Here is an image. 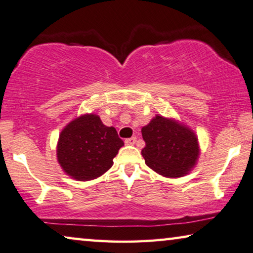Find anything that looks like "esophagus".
Masks as SVG:
<instances>
[{
    "label": "esophagus",
    "mask_w": 253,
    "mask_h": 253,
    "mask_svg": "<svg viewBox=\"0 0 253 253\" xmlns=\"http://www.w3.org/2000/svg\"><path fill=\"white\" fill-rule=\"evenodd\" d=\"M125 143L127 145H134L136 143V137H130L125 139Z\"/></svg>",
    "instance_id": "obj_1"
}]
</instances>
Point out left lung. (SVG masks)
<instances>
[{
    "label": "left lung",
    "instance_id": "left-lung-1",
    "mask_svg": "<svg viewBox=\"0 0 253 253\" xmlns=\"http://www.w3.org/2000/svg\"><path fill=\"white\" fill-rule=\"evenodd\" d=\"M142 156L157 174L168 178L187 175L195 167L200 145L197 134L183 122L157 115L142 127Z\"/></svg>",
    "mask_w": 253,
    "mask_h": 253
}]
</instances>
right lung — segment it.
<instances>
[{
	"mask_svg": "<svg viewBox=\"0 0 253 253\" xmlns=\"http://www.w3.org/2000/svg\"><path fill=\"white\" fill-rule=\"evenodd\" d=\"M123 145L115 127L103 125L97 115L85 114L71 120L61 130L56 159L66 175L86 182L108 171Z\"/></svg>",
	"mask_w": 253,
	"mask_h": 253,
	"instance_id": "add662e5",
	"label": "right lung"
}]
</instances>
